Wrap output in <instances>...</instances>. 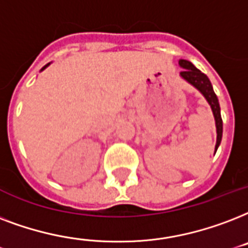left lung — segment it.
Wrapping results in <instances>:
<instances>
[{
  "label": "left lung",
  "instance_id": "left-lung-1",
  "mask_svg": "<svg viewBox=\"0 0 248 248\" xmlns=\"http://www.w3.org/2000/svg\"><path fill=\"white\" fill-rule=\"evenodd\" d=\"M178 64L182 70L180 72V78L182 80H185L186 82H189L190 85H193L197 90L201 92L203 97L206 98V101L211 106L212 114L215 118V124H216V133H217V138H216V145H215V153L217 151L218 146L221 143L222 138V119L221 114H220V105H218V99L216 97V94L214 92L212 84H211L210 78H207V75L198 70L197 67L194 66L193 63L185 59H180Z\"/></svg>",
  "mask_w": 248,
  "mask_h": 248
}]
</instances>
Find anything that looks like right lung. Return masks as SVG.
Listing matches in <instances>:
<instances>
[{
	"instance_id": "obj_1",
	"label": "right lung",
	"mask_w": 248,
	"mask_h": 248,
	"mask_svg": "<svg viewBox=\"0 0 248 248\" xmlns=\"http://www.w3.org/2000/svg\"><path fill=\"white\" fill-rule=\"evenodd\" d=\"M49 66H50V63H47V64H46V66H44V67H42V68H41V71H44V70H45V68H46V67H49Z\"/></svg>"
}]
</instances>
